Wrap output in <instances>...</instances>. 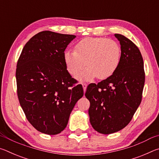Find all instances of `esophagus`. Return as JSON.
I'll list each match as a JSON object with an SVG mask.
<instances>
[{
  "instance_id": "34e87169",
  "label": "esophagus",
  "mask_w": 159,
  "mask_h": 159,
  "mask_svg": "<svg viewBox=\"0 0 159 159\" xmlns=\"http://www.w3.org/2000/svg\"><path fill=\"white\" fill-rule=\"evenodd\" d=\"M82 85H83V90H84V93H85L86 88H87V84H86V83H82Z\"/></svg>"
}]
</instances>
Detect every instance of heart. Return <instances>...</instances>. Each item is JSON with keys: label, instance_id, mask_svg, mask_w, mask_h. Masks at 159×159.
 <instances>
[{"label": "heart", "instance_id": "b5f03b06", "mask_svg": "<svg viewBox=\"0 0 159 159\" xmlns=\"http://www.w3.org/2000/svg\"><path fill=\"white\" fill-rule=\"evenodd\" d=\"M121 50L114 40L106 38H85L75 45L74 51L66 50L64 61L67 71L76 76L86 65L79 79L90 80L96 77L106 79L116 71L120 63Z\"/></svg>", "mask_w": 159, "mask_h": 159}]
</instances>
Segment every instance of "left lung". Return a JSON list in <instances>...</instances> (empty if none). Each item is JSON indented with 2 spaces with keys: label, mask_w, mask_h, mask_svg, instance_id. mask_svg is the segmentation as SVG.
I'll return each mask as SVG.
<instances>
[{
  "label": "left lung",
  "mask_w": 159,
  "mask_h": 159,
  "mask_svg": "<svg viewBox=\"0 0 159 159\" xmlns=\"http://www.w3.org/2000/svg\"><path fill=\"white\" fill-rule=\"evenodd\" d=\"M121 50L120 63L111 77L88 86L90 122L98 133L108 134L124 128L141 103L145 74L138 48L121 34H116Z\"/></svg>",
  "instance_id": "left-lung-1"
}]
</instances>
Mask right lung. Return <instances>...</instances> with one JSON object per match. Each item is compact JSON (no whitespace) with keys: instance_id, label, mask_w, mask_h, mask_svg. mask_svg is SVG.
<instances>
[{"instance_id":"add662e5","label":"right lung","mask_w":159,"mask_h":159,"mask_svg":"<svg viewBox=\"0 0 159 159\" xmlns=\"http://www.w3.org/2000/svg\"><path fill=\"white\" fill-rule=\"evenodd\" d=\"M76 36L39 32L26 43L16 69L17 96L29 122L47 134L60 133L83 95L81 85L67 71L64 50Z\"/></svg>"}]
</instances>
